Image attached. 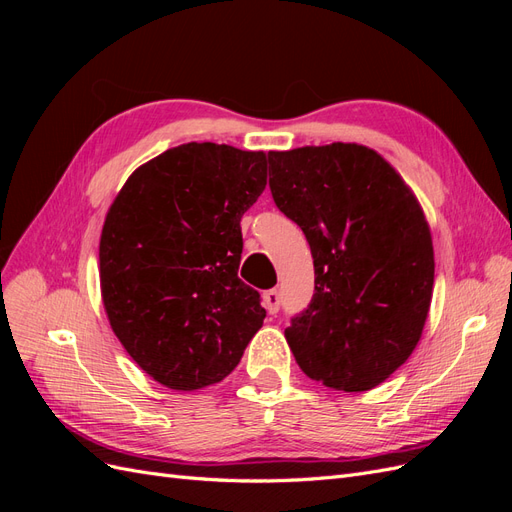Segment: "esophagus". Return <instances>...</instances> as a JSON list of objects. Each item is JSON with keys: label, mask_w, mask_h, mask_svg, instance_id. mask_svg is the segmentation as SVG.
<instances>
[{"label": "esophagus", "mask_w": 512, "mask_h": 512, "mask_svg": "<svg viewBox=\"0 0 512 512\" xmlns=\"http://www.w3.org/2000/svg\"><path fill=\"white\" fill-rule=\"evenodd\" d=\"M262 303H265L269 314H275L277 309H280V292H277L275 288L265 290V292H262Z\"/></svg>", "instance_id": "esophagus-1"}]
</instances>
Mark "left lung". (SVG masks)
<instances>
[{"label": "left lung", "instance_id": "obj_1", "mask_svg": "<svg viewBox=\"0 0 512 512\" xmlns=\"http://www.w3.org/2000/svg\"><path fill=\"white\" fill-rule=\"evenodd\" d=\"M275 205L314 258V297L284 331L303 374L337 391L376 389L408 361L433 294L425 211L378 151L331 143L269 151Z\"/></svg>", "mask_w": 512, "mask_h": 512}]
</instances>
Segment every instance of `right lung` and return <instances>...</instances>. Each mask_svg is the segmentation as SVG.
Segmentation results:
<instances>
[{"mask_svg":"<svg viewBox=\"0 0 512 512\" xmlns=\"http://www.w3.org/2000/svg\"><path fill=\"white\" fill-rule=\"evenodd\" d=\"M267 153L185 143L138 166L108 207L100 292L121 346L173 391L222 382L267 312L237 271Z\"/></svg>","mask_w":512,"mask_h":512,"instance_id":"1","label":"right lung"}]
</instances>
